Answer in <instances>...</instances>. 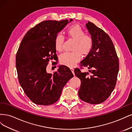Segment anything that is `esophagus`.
Listing matches in <instances>:
<instances>
[{"label": "esophagus", "instance_id": "1", "mask_svg": "<svg viewBox=\"0 0 132 132\" xmlns=\"http://www.w3.org/2000/svg\"><path fill=\"white\" fill-rule=\"evenodd\" d=\"M70 69H71V71L72 72V73H73V74L75 75V72H74V69H73V68L70 67Z\"/></svg>", "mask_w": 132, "mask_h": 132}]
</instances>
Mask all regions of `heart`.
<instances>
[{
    "mask_svg": "<svg viewBox=\"0 0 132 132\" xmlns=\"http://www.w3.org/2000/svg\"><path fill=\"white\" fill-rule=\"evenodd\" d=\"M67 36L75 41L71 53H65L60 56L61 64L69 67L73 66L81 59V55L86 56L93 47V39L91 36L86 35L84 29L78 24L70 26L67 30ZM64 43V37L58 34L55 38L54 44L56 51L61 52Z\"/></svg>",
    "mask_w": 132,
    "mask_h": 132,
    "instance_id": "1",
    "label": "heart"
}]
</instances>
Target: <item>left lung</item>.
Masks as SVG:
<instances>
[{
    "label": "left lung",
    "mask_w": 132,
    "mask_h": 132,
    "mask_svg": "<svg viewBox=\"0 0 132 132\" xmlns=\"http://www.w3.org/2000/svg\"><path fill=\"white\" fill-rule=\"evenodd\" d=\"M86 27L93 39L91 52L80 62L89 72L74 71L81 81L79 98L91 104H99L107 99L115 87L119 71L118 57L111 38L103 29L88 21Z\"/></svg>",
    "instance_id": "8db88e82"
}]
</instances>
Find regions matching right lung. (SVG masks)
Returning <instances> with one entry per match:
<instances>
[{"label":"right lung","instance_id":"add662e5","mask_svg":"<svg viewBox=\"0 0 132 132\" xmlns=\"http://www.w3.org/2000/svg\"><path fill=\"white\" fill-rule=\"evenodd\" d=\"M72 21L46 20L31 28L24 36L16 56L18 79L26 95L34 103L49 105L60 98L62 90L73 77L69 67L59 66L53 74L46 72L50 60H56L55 38Z\"/></svg>","mask_w":132,"mask_h":132}]
</instances>
